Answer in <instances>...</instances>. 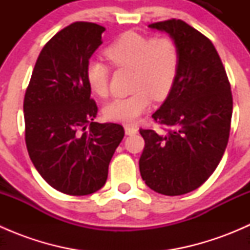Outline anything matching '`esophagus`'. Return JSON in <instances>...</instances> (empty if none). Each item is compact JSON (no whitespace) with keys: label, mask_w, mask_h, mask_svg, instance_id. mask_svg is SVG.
<instances>
[{"label":"esophagus","mask_w":250,"mask_h":250,"mask_svg":"<svg viewBox=\"0 0 250 250\" xmlns=\"http://www.w3.org/2000/svg\"><path fill=\"white\" fill-rule=\"evenodd\" d=\"M125 134H127V135H134V134H137V133H138V128L132 127V125H125Z\"/></svg>","instance_id":"obj_1"}]
</instances>
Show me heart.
I'll return each mask as SVG.
<instances>
[{
    "instance_id": "heart-1",
    "label": "heart",
    "mask_w": 250,
    "mask_h": 250,
    "mask_svg": "<svg viewBox=\"0 0 250 250\" xmlns=\"http://www.w3.org/2000/svg\"><path fill=\"white\" fill-rule=\"evenodd\" d=\"M105 57L116 69H132L129 95L116 98L105 106L109 121L133 125L151 106L152 99H167L180 70V48L170 36H150L125 31L105 48ZM110 67L102 60H90L85 81L90 92L99 98L109 94Z\"/></svg>"
}]
</instances>
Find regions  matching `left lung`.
<instances>
[{"mask_svg":"<svg viewBox=\"0 0 250 250\" xmlns=\"http://www.w3.org/2000/svg\"><path fill=\"white\" fill-rule=\"evenodd\" d=\"M168 32L180 48L174 88L152 115L160 129H140L139 160L151 190L180 196L200 188L223 158L230 137L232 93L225 67L208 37L180 19L148 25Z\"/></svg>","mask_w":250,"mask_h":250,"instance_id":"1","label":"left lung"}]
</instances>
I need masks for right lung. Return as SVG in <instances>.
Instances as JSON below:
<instances>
[{"label": "right lung", "instance_id": "obj_1", "mask_svg": "<svg viewBox=\"0 0 250 250\" xmlns=\"http://www.w3.org/2000/svg\"><path fill=\"white\" fill-rule=\"evenodd\" d=\"M105 27L76 21L44 44L24 98L25 143L37 172L55 190L84 196L104 186L125 137L116 123L94 122L98 106L85 81Z\"/></svg>", "mask_w": 250, "mask_h": 250}]
</instances>
